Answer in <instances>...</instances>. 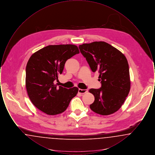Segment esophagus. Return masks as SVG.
I'll return each instance as SVG.
<instances>
[{
    "label": "esophagus",
    "mask_w": 155,
    "mask_h": 155,
    "mask_svg": "<svg viewBox=\"0 0 155 155\" xmlns=\"http://www.w3.org/2000/svg\"><path fill=\"white\" fill-rule=\"evenodd\" d=\"M87 92H88L87 89H78V93L81 94H84L85 93H87Z\"/></svg>",
    "instance_id": "obj_1"
}]
</instances>
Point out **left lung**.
Here are the masks:
<instances>
[{
	"label": "left lung",
	"mask_w": 155,
	"mask_h": 155,
	"mask_svg": "<svg viewBox=\"0 0 155 155\" xmlns=\"http://www.w3.org/2000/svg\"><path fill=\"white\" fill-rule=\"evenodd\" d=\"M92 72L99 73L101 87L89 92L95 96L91 109L95 113L109 115L124 102L130 90L129 66L125 56L105 42H94L79 46Z\"/></svg>",
	"instance_id": "1"
}]
</instances>
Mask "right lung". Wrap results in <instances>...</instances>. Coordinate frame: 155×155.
<instances>
[{"label":"right lung","instance_id":"right-lung-1","mask_svg":"<svg viewBox=\"0 0 155 155\" xmlns=\"http://www.w3.org/2000/svg\"><path fill=\"white\" fill-rule=\"evenodd\" d=\"M80 53L74 45H49L34 53L26 66L25 86L31 101L45 113L56 115L66 110L78 88L54 84L68 59Z\"/></svg>","mask_w":155,"mask_h":155}]
</instances>
